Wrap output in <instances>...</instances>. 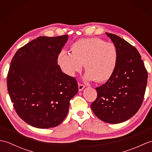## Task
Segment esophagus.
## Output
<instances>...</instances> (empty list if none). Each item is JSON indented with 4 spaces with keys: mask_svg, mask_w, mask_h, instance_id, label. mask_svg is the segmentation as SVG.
<instances>
[{
    "mask_svg": "<svg viewBox=\"0 0 152 152\" xmlns=\"http://www.w3.org/2000/svg\"><path fill=\"white\" fill-rule=\"evenodd\" d=\"M85 86L84 85L81 84V83H78V89H79V91H82V90L84 89Z\"/></svg>",
    "mask_w": 152,
    "mask_h": 152,
    "instance_id": "34e87169",
    "label": "esophagus"
}]
</instances>
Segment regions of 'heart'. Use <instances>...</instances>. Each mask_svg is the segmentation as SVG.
I'll return each instance as SVG.
<instances>
[{"instance_id": "heart-1", "label": "heart", "mask_w": 152, "mask_h": 152, "mask_svg": "<svg viewBox=\"0 0 152 152\" xmlns=\"http://www.w3.org/2000/svg\"><path fill=\"white\" fill-rule=\"evenodd\" d=\"M70 54L61 51L58 55L57 63L66 75L74 76L81 72L84 65V79L106 82L117 69L119 51L114 43L106 42L99 38H83L70 46Z\"/></svg>"}]
</instances>
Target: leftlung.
<instances>
[{"mask_svg": "<svg viewBox=\"0 0 152 152\" xmlns=\"http://www.w3.org/2000/svg\"><path fill=\"white\" fill-rule=\"evenodd\" d=\"M106 34L119 51L118 66L108 81L95 88L97 97L91 108L102 121L117 124L133 117L140 108L148 72L136 48L117 35Z\"/></svg>", "mask_w": 152, "mask_h": 152, "instance_id": "1", "label": "left lung"}]
</instances>
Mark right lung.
<instances>
[{
	"mask_svg": "<svg viewBox=\"0 0 152 152\" xmlns=\"http://www.w3.org/2000/svg\"><path fill=\"white\" fill-rule=\"evenodd\" d=\"M69 35L40 37L17 51L7 78L8 91L18 115L39 129L55 127L66 118L78 91L76 80L64 74L57 57Z\"/></svg>",
	"mask_w": 152,
	"mask_h": 152,
	"instance_id": "right-lung-1",
	"label": "right lung"
}]
</instances>
